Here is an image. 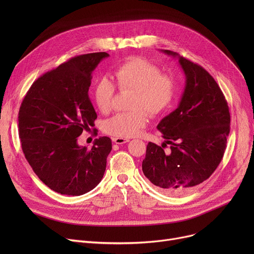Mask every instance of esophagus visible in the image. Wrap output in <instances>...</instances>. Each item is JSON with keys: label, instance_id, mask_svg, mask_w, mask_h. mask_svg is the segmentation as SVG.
<instances>
[{"label": "esophagus", "instance_id": "1", "mask_svg": "<svg viewBox=\"0 0 254 254\" xmlns=\"http://www.w3.org/2000/svg\"><path fill=\"white\" fill-rule=\"evenodd\" d=\"M112 141L115 143V144H125V143H127L129 140L128 139H126V138H118V137H115V138H112Z\"/></svg>", "mask_w": 254, "mask_h": 254}]
</instances>
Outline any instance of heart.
Masks as SVG:
<instances>
[{"instance_id":"heart-1","label":"heart","mask_w":254,"mask_h":254,"mask_svg":"<svg viewBox=\"0 0 254 254\" xmlns=\"http://www.w3.org/2000/svg\"><path fill=\"white\" fill-rule=\"evenodd\" d=\"M119 90H131L129 108L131 111L119 112L107 119L104 130L118 138L137 136L147 125L149 115H159L171 108L177 93L174 78L163 74L153 63L140 57L130 58L120 64L115 73ZM115 85L108 78H102L93 88V100L100 111L112 108Z\"/></svg>"}]
</instances>
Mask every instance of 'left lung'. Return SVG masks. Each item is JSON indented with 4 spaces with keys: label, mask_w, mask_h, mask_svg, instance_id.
I'll return each instance as SVG.
<instances>
[{
    "label": "left lung",
    "mask_w": 254,
    "mask_h": 254,
    "mask_svg": "<svg viewBox=\"0 0 254 254\" xmlns=\"http://www.w3.org/2000/svg\"><path fill=\"white\" fill-rule=\"evenodd\" d=\"M163 52L178 58L185 88L177 109L157 125L166 143H148L142 171L164 192L183 194L207 180L220 164L231 115L220 87L203 66L171 50ZM167 143L169 153L163 149Z\"/></svg>",
    "instance_id": "1"
}]
</instances>
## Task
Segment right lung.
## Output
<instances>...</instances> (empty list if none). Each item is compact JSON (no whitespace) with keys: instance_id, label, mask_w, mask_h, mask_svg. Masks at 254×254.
I'll return each mask as SVG.
<instances>
[{"instance_id":"obj_1","label":"right lung","mask_w":254,"mask_h":254,"mask_svg":"<svg viewBox=\"0 0 254 254\" xmlns=\"http://www.w3.org/2000/svg\"><path fill=\"white\" fill-rule=\"evenodd\" d=\"M108 57L106 52L78 56L43 74L19 108L18 132L26 161L39 179L59 193L84 194L104 176L111 139H96L91 149L77 140L95 126L97 113L88 97L91 73Z\"/></svg>"}]
</instances>
